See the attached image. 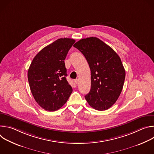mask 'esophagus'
Returning a JSON list of instances; mask_svg holds the SVG:
<instances>
[{
  "label": "esophagus",
  "instance_id": "34e87169",
  "mask_svg": "<svg viewBox=\"0 0 154 154\" xmlns=\"http://www.w3.org/2000/svg\"><path fill=\"white\" fill-rule=\"evenodd\" d=\"M74 82H75V84H78L79 80V79H75V80H74Z\"/></svg>",
  "mask_w": 154,
  "mask_h": 154
}]
</instances>
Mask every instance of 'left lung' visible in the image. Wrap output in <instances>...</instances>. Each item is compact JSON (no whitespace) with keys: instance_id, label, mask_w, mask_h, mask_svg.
Returning <instances> with one entry per match:
<instances>
[{"instance_id":"obj_1","label":"left lung","mask_w":154,"mask_h":154,"mask_svg":"<svg viewBox=\"0 0 154 154\" xmlns=\"http://www.w3.org/2000/svg\"><path fill=\"white\" fill-rule=\"evenodd\" d=\"M74 47L86 59L91 69V90L85 97L97 110L110 108L122 91L125 72L115 51L96 37L82 39Z\"/></svg>"}]
</instances>
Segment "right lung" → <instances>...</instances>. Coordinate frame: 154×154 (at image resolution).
<instances>
[{
	"instance_id": "obj_1",
	"label": "right lung",
	"mask_w": 154,
	"mask_h": 154,
	"mask_svg": "<svg viewBox=\"0 0 154 154\" xmlns=\"http://www.w3.org/2000/svg\"><path fill=\"white\" fill-rule=\"evenodd\" d=\"M75 41L60 38L44 48L34 57L28 70L32 95L47 111H56L67 102L72 92L67 76L65 60Z\"/></svg>"
}]
</instances>
